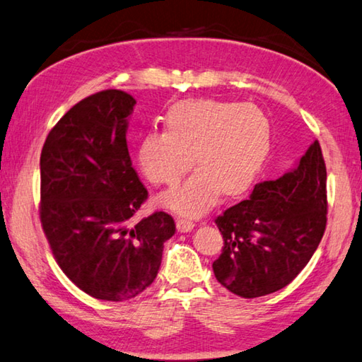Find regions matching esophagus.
Masks as SVG:
<instances>
[{
    "mask_svg": "<svg viewBox=\"0 0 362 362\" xmlns=\"http://www.w3.org/2000/svg\"><path fill=\"white\" fill-rule=\"evenodd\" d=\"M175 226H177V231H179V233H188L194 228V223L192 220H187V218H177Z\"/></svg>",
    "mask_w": 362,
    "mask_h": 362,
    "instance_id": "1",
    "label": "esophagus"
}]
</instances>
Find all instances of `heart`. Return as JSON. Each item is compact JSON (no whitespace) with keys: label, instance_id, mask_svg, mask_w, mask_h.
<instances>
[{"label":"heart","instance_id":"1","mask_svg":"<svg viewBox=\"0 0 362 362\" xmlns=\"http://www.w3.org/2000/svg\"><path fill=\"white\" fill-rule=\"evenodd\" d=\"M166 131H150L137 146V164L155 185H174L196 163L189 179L160 196L161 206L199 216L220 192L244 193L271 148V124L250 103L183 100L166 112Z\"/></svg>","mask_w":362,"mask_h":362}]
</instances>
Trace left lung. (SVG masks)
<instances>
[{
    "label": "left lung",
    "instance_id": "1",
    "mask_svg": "<svg viewBox=\"0 0 362 362\" xmlns=\"http://www.w3.org/2000/svg\"><path fill=\"white\" fill-rule=\"evenodd\" d=\"M326 214V166L313 141L290 173L258 183L248 199L216 216L223 235L212 264L216 280L247 299L290 285L318 248Z\"/></svg>",
    "mask_w": 362,
    "mask_h": 362
}]
</instances>
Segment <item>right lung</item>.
<instances>
[{
	"label": "right lung",
	"mask_w": 362,
	"mask_h": 362,
	"mask_svg": "<svg viewBox=\"0 0 362 362\" xmlns=\"http://www.w3.org/2000/svg\"><path fill=\"white\" fill-rule=\"evenodd\" d=\"M134 104L122 90L85 98L52 128L39 163L52 253L72 284L103 300H128L152 285L175 233L166 212L134 220L148 196L127 146Z\"/></svg>",
	"instance_id": "1"
}]
</instances>
